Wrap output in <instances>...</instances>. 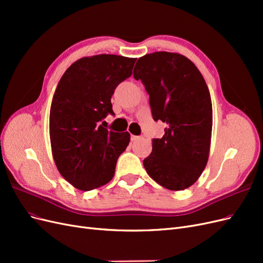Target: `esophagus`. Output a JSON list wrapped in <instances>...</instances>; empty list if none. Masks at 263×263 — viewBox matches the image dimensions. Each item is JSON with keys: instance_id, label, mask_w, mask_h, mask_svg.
<instances>
[{"instance_id": "esophagus-1", "label": "esophagus", "mask_w": 263, "mask_h": 263, "mask_svg": "<svg viewBox=\"0 0 263 263\" xmlns=\"http://www.w3.org/2000/svg\"><path fill=\"white\" fill-rule=\"evenodd\" d=\"M138 139H140L139 136H134V135L132 136V140H133V141H136V140H138Z\"/></svg>"}]
</instances>
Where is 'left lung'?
Segmentation results:
<instances>
[{"label":"left lung","instance_id":"8db88e82","mask_svg":"<svg viewBox=\"0 0 263 263\" xmlns=\"http://www.w3.org/2000/svg\"><path fill=\"white\" fill-rule=\"evenodd\" d=\"M134 78L149 94L155 121L166 124L144 160L151 179L171 190L193 185L209 160L213 109L209 87L194 63L176 52L157 51L138 59Z\"/></svg>","mask_w":263,"mask_h":263}]
</instances>
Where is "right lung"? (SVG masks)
Listing matches in <instances>:
<instances>
[{"mask_svg":"<svg viewBox=\"0 0 263 263\" xmlns=\"http://www.w3.org/2000/svg\"><path fill=\"white\" fill-rule=\"evenodd\" d=\"M136 58L84 57L71 65L54 91L49 116L52 157L61 176L78 190L91 191L113 179L118 157L130 140L101 124L114 114L110 98L129 78ZM104 123V122H103Z\"/></svg>","mask_w":263,"mask_h":263,"instance_id":"right-lung-1","label":"right lung"}]
</instances>
